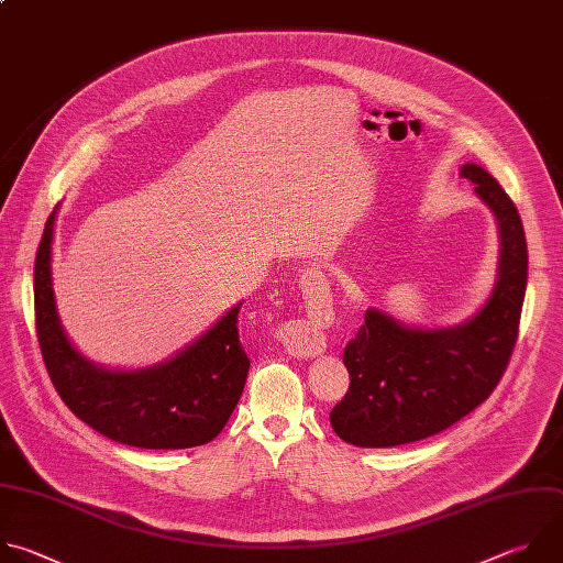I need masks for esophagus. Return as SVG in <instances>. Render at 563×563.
<instances>
[{
    "instance_id": "esophagus-1",
    "label": "esophagus",
    "mask_w": 563,
    "mask_h": 563,
    "mask_svg": "<svg viewBox=\"0 0 563 563\" xmlns=\"http://www.w3.org/2000/svg\"><path fill=\"white\" fill-rule=\"evenodd\" d=\"M300 287H302V296L309 305V309H313L311 313H324L329 307V283L324 278V274L320 272V267H307L300 276ZM291 333H296L294 338H289V351L294 355L300 357H316L318 353H322L324 349V338L318 329L313 327H300V329H291Z\"/></svg>"
}]
</instances>
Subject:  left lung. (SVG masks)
I'll list each match as a JSON object with an SVG mask.
<instances>
[{
	"label": "left lung",
	"instance_id": "obj_1",
	"mask_svg": "<svg viewBox=\"0 0 563 563\" xmlns=\"http://www.w3.org/2000/svg\"><path fill=\"white\" fill-rule=\"evenodd\" d=\"M460 174L475 183L499 228L495 287L484 307L462 324L407 327L380 309L344 346L349 391L329 413L344 442L389 449L431 438L473 409L497 387L517 342L528 280V250L519 212L501 185L479 165Z\"/></svg>",
	"mask_w": 563,
	"mask_h": 563
}]
</instances>
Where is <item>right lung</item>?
Masks as SVG:
<instances>
[{"label":"right lung","mask_w":563,"mask_h":563,"mask_svg":"<svg viewBox=\"0 0 563 563\" xmlns=\"http://www.w3.org/2000/svg\"><path fill=\"white\" fill-rule=\"evenodd\" d=\"M48 217L35 258V320L48 376L66 407L97 433L136 449H192L214 440L236 409L250 371L234 305L174 357L134 371L106 368L68 340L53 291Z\"/></svg>","instance_id":"obj_1"}]
</instances>
